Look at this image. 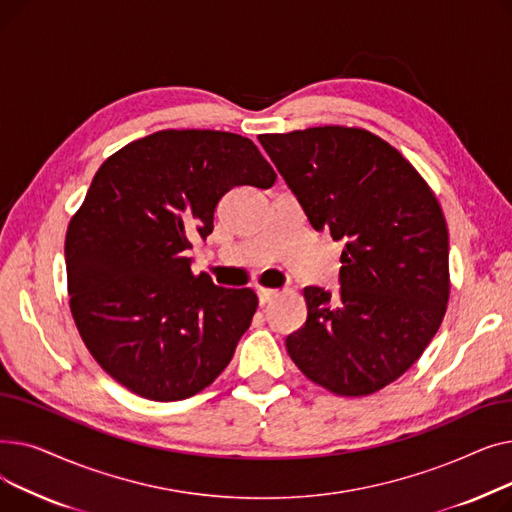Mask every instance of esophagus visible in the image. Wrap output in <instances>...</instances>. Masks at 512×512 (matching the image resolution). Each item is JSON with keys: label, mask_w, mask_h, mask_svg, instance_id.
I'll use <instances>...</instances> for the list:
<instances>
[{"label": "esophagus", "mask_w": 512, "mask_h": 512, "mask_svg": "<svg viewBox=\"0 0 512 512\" xmlns=\"http://www.w3.org/2000/svg\"><path fill=\"white\" fill-rule=\"evenodd\" d=\"M255 290H257V297H259V303H261V305H265L267 301H272V299L276 297V294H278L276 288H267V286H257Z\"/></svg>", "instance_id": "1"}]
</instances>
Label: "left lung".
Wrapping results in <instances>:
<instances>
[{
  "label": "left lung",
  "instance_id": "8db88e82",
  "mask_svg": "<svg viewBox=\"0 0 512 512\" xmlns=\"http://www.w3.org/2000/svg\"><path fill=\"white\" fill-rule=\"evenodd\" d=\"M317 232L344 240L340 297L303 290L307 321L286 351L338 396L398 380L436 336L450 294L448 228L421 174L363 128L315 126L259 134Z\"/></svg>",
  "mask_w": 512,
  "mask_h": 512
}]
</instances>
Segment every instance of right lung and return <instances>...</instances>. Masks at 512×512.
<instances>
[{
	"instance_id": "add662e5",
	"label": "right lung",
	"mask_w": 512,
	"mask_h": 512,
	"mask_svg": "<svg viewBox=\"0 0 512 512\" xmlns=\"http://www.w3.org/2000/svg\"><path fill=\"white\" fill-rule=\"evenodd\" d=\"M276 178L251 139L222 130H159L103 161L68 224V294L89 353L126 390L184 400L226 369L257 294L195 276L186 251L230 188Z\"/></svg>"
}]
</instances>
